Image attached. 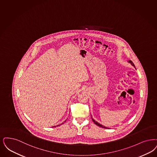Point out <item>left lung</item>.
<instances>
[{
	"instance_id": "8db88e82",
	"label": "left lung",
	"mask_w": 157,
	"mask_h": 157,
	"mask_svg": "<svg viewBox=\"0 0 157 157\" xmlns=\"http://www.w3.org/2000/svg\"><path fill=\"white\" fill-rule=\"evenodd\" d=\"M128 62L129 63H130L132 64V65L134 67H135V68H136V67H135L134 64L132 62L131 60H129ZM91 117H92V116H91ZM92 120H93V121L94 122V123L95 124H96V125H98V126H99V127H102V128H107V127H106L105 126H103V125H101V124H99V123H98L97 121H95V120H94V119L92 117Z\"/></svg>"
}]
</instances>
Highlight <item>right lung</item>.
<instances>
[{"mask_svg": "<svg viewBox=\"0 0 157 157\" xmlns=\"http://www.w3.org/2000/svg\"><path fill=\"white\" fill-rule=\"evenodd\" d=\"M58 125H56V126H58ZM56 127V126H54V127Z\"/></svg>", "mask_w": 157, "mask_h": 157, "instance_id": "1", "label": "right lung"}]
</instances>
